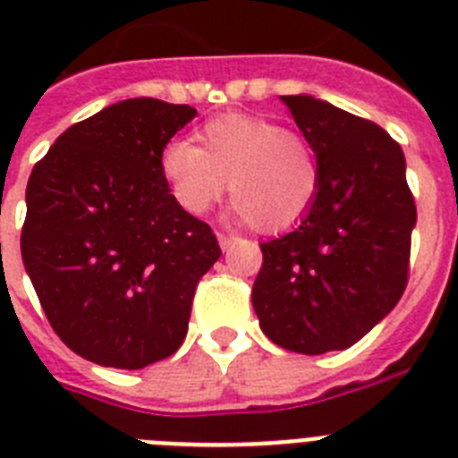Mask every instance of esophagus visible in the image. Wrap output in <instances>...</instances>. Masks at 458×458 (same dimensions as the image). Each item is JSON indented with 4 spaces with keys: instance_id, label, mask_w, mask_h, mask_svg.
<instances>
[{
    "instance_id": "esophagus-1",
    "label": "esophagus",
    "mask_w": 458,
    "mask_h": 458,
    "mask_svg": "<svg viewBox=\"0 0 458 458\" xmlns=\"http://www.w3.org/2000/svg\"><path fill=\"white\" fill-rule=\"evenodd\" d=\"M217 241H220L222 250H229L236 243V236H232V233H217Z\"/></svg>"
}]
</instances>
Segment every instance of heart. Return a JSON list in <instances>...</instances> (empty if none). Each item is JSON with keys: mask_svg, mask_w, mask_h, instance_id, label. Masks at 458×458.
<instances>
[{"mask_svg": "<svg viewBox=\"0 0 458 458\" xmlns=\"http://www.w3.org/2000/svg\"><path fill=\"white\" fill-rule=\"evenodd\" d=\"M199 146L174 140L162 152V174L175 201L201 215L229 197L241 220L280 232L310 210L322 182L315 146L296 129L261 115L226 113L197 131Z\"/></svg>", "mask_w": 458, "mask_h": 458, "instance_id": "obj_1", "label": "heart"}]
</instances>
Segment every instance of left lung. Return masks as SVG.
Instances as JSON below:
<instances>
[{"instance_id":"left-lung-1","label":"left lung","mask_w":458,"mask_h":458,"mask_svg":"<svg viewBox=\"0 0 458 458\" xmlns=\"http://www.w3.org/2000/svg\"><path fill=\"white\" fill-rule=\"evenodd\" d=\"M322 182L299 226L261 243L252 287L261 331L299 354L361 341L403 296L417 208L403 150L385 129L308 95L283 97Z\"/></svg>"}]
</instances>
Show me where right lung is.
Segmentation results:
<instances>
[{"instance_id":"add662e5","label":"right lung","mask_w":458,"mask_h":458,"mask_svg":"<svg viewBox=\"0 0 458 458\" xmlns=\"http://www.w3.org/2000/svg\"><path fill=\"white\" fill-rule=\"evenodd\" d=\"M197 111L140 97L66 129L27 182L21 252L69 350L136 370L182 345L213 229L181 208L162 152Z\"/></svg>"}]
</instances>
